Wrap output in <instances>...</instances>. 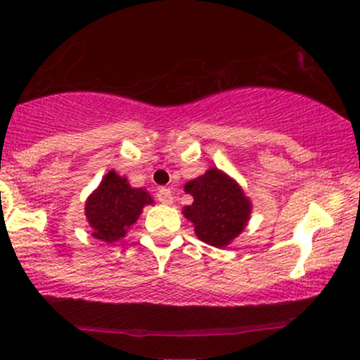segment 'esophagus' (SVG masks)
I'll use <instances>...</instances> for the list:
<instances>
[{
  "mask_svg": "<svg viewBox=\"0 0 360 360\" xmlns=\"http://www.w3.org/2000/svg\"><path fill=\"white\" fill-rule=\"evenodd\" d=\"M157 200L160 201V203L164 205H171L172 201H174V198H172V191L169 188H160L159 191H157Z\"/></svg>",
  "mask_w": 360,
  "mask_h": 360,
  "instance_id": "34e87169",
  "label": "esophagus"
}]
</instances>
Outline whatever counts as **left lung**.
<instances>
[{
	"mask_svg": "<svg viewBox=\"0 0 360 360\" xmlns=\"http://www.w3.org/2000/svg\"><path fill=\"white\" fill-rule=\"evenodd\" d=\"M184 191L194 201L184 206L183 213L194 225L200 240L213 247H226L245 229L252 212L249 198L220 169L210 167L203 176L186 183Z\"/></svg>",
	"mask_w": 360,
	"mask_h": 360,
	"instance_id": "1",
	"label": "left lung"
}]
</instances>
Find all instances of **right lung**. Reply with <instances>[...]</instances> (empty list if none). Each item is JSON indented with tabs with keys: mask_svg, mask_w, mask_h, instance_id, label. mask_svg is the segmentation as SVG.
<instances>
[{
	"mask_svg": "<svg viewBox=\"0 0 360 360\" xmlns=\"http://www.w3.org/2000/svg\"><path fill=\"white\" fill-rule=\"evenodd\" d=\"M154 200L146 189L131 188L127 177L110 171L103 177L96 191L91 193L84 206L86 218L93 229V237L103 242H117L125 237L137 221L143 206Z\"/></svg>",
	"mask_w": 360,
	"mask_h": 360,
	"instance_id": "obj_1",
	"label": "right lung"
}]
</instances>
